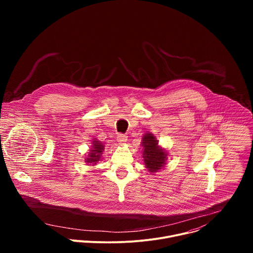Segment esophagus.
Returning a JSON list of instances; mask_svg holds the SVG:
<instances>
[{
  "label": "esophagus",
  "mask_w": 253,
  "mask_h": 253,
  "mask_svg": "<svg viewBox=\"0 0 253 253\" xmlns=\"http://www.w3.org/2000/svg\"><path fill=\"white\" fill-rule=\"evenodd\" d=\"M117 141L119 142V144H125L127 142V136L123 134H119L117 136Z\"/></svg>",
  "instance_id": "1"
}]
</instances>
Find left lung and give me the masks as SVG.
<instances>
[{
    "label": "left lung",
    "mask_w": 253,
    "mask_h": 253,
    "mask_svg": "<svg viewBox=\"0 0 253 253\" xmlns=\"http://www.w3.org/2000/svg\"><path fill=\"white\" fill-rule=\"evenodd\" d=\"M143 158L145 167L150 173H156L166 164L167 153L158 145V140L151 133H145L142 138Z\"/></svg>",
    "instance_id": "obj_1"
}]
</instances>
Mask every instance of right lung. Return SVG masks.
Masks as SVG:
<instances>
[{
	"instance_id": "obj_1",
	"label": "right lung",
	"mask_w": 253,
	"mask_h": 253,
	"mask_svg": "<svg viewBox=\"0 0 253 253\" xmlns=\"http://www.w3.org/2000/svg\"><path fill=\"white\" fill-rule=\"evenodd\" d=\"M104 147L105 146L100 141H98L96 139L93 140L92 141V149H90L88 157L85 159V161L90 165L91 164L96 165V163L101 159V155L104 150Z\"/></svg>"
}]
</instances>
